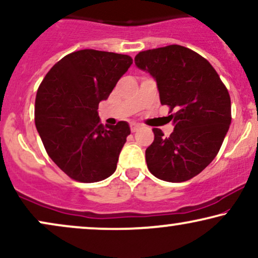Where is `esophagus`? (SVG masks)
I'll return each mask as SVG.
<instances>
[{
	"label": "esophagus",
	"instance_id": "34e87169",
	"mask_svg": "<svg viewBox=\"0 0 258 258\" xmlns=\"http://www.w3.org/2000/svg\"><path fill=\"white\" fill-rule=\"evenodd\" d=\"M140 128H141V125H140V124H138V123H132V124H130V130H132L133 133L138 132Z\"/></svg>",
	"mask_w": 258,
	"mask_h": 258
}]
</instances>
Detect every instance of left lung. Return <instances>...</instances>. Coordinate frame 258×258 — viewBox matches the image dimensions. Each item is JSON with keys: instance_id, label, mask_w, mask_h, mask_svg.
Segmentation results:
<instances>
[{"instance_id": "left-lung-1", "label": "left lung", "mask_w": 258, "mask_h": 258, "mask_svg": "<svg viewBox=\"0 0 258 258\" xmlns=\"http://www.w3.org/2000/svg\"><path fill=\"white\" fill-rule=\"evenodd\" d=\"M135 64L152 75L160 103L174 111L168 138L153 129L154 141L146 149L148 170L166 182L191 179L217 157L230 128L227 88L211 63L180 45L139 52Z\"/></svg>"}]
</instances>
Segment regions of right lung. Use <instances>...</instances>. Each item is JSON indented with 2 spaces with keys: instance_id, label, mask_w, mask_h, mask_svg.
<instances>
[{
  "instance_id": "1",
  "label": "right lung",
  "mask_w": 258,
  "mask_h": 258,
  "mask_svg": "<svg viewBox=\"0 0 258 258\" xmlns=\"http://www.w3.org/2000/svg\"><path fill=\"white\" fill-rule=\"evenodd\" d=\"M132 64L128 55L80 50L57 62L38 88L34 120L46 153L78 182H99L116 171L130 126L124 120L104 126L98 105Z\"/></svg>"
}]
</instances>
